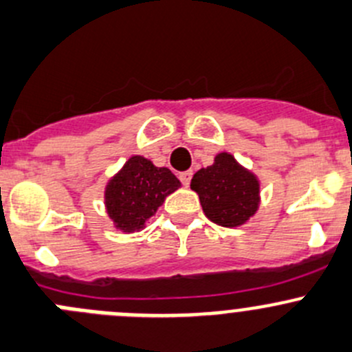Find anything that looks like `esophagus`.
<instances>
[{
    "label": "esophagus",
    "instance_id": "esophagus-1",
    "mask_svg": "<svg viewBox=\"0 0 352 352\" xmlns=\"http://www.w3.org/2000/svg\"><path fill=\"white\" fill-rule=\"evenodd\" d=\"M191 176H193V171H184V173H181V175H179L181 183H183L184 186H188V184H190V181H191Z\"/></svg>",
    "mask_w": 352,
    "mask_h": 352
}]
</instances>
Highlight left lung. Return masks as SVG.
I'll return each instance as SVG.
<instances>
[{
    "instance_id": "obj_1",
    "label": "left lung",
    "mask_w": 352,
    "mask_h": 352,
    "mask_svg": "<svg viewBox=\"0 0 352 352\" xmlns=\"http://www.w3.org/2000/svg\"><path fill=\"white\" fill-rule=\"evenodd\" d=\"M190 186L200 197L205 215L224 228L245 224L258 208V181L226 152L195 173Z\"/></svg>"
}]
</instances>
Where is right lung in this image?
<instances>
[{
    "instance_id": "obj_1",
    "label": "right lung",
    "mask_w": 352,
    "mask_h": 352,
    "mask_svg": "<svg viewBox=\"0 0 352 352\" xmlns=\"http://www.w3.org/2000/svg\"><path fill=\"white\" fill-rule=\"evenodd\" d=\"M179 186V179L168 168H155L145 157L133 155L107 183V214L121 231L142 229L164 198Z\"/></svg>"
}]
</instances>
